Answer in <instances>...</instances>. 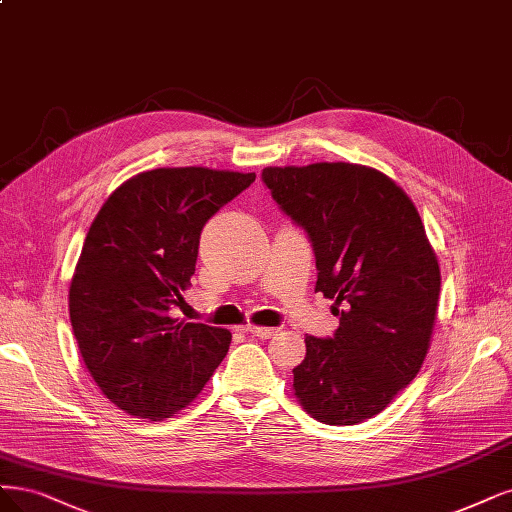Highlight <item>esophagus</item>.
Wrapping results in <instances>:
<instances>
[{"label":"esophagus","mask_w":512,"mask_h":512,"mask_svg":"<svg viewBox=\"0 0 512 512\" xmlns=\"http://www.w3.org/2000/svg\"><path fill=\"white\" fill-rule=\"evenodd\" d=\"M245 332H250L252 337H258V339H271V337H275V328H262V326H252V324H248L243 328Z\"/></svg>","instance_id":"1"}]
</instances>
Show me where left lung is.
I'll list each match as a JSON object with an SVG mask.
<instances>
[{
	"label": "left lung",
	"instance_id": "8db88e82",
	"mask_svg": "<svg viewBox=\"0 0 512 512\" xmlns=\"http://www.w3.org/2000/svg\"><path fill=\"white\" fill-rule=\"evenodd\" d=\"M275 203L305 228L315 292L334 301V337H307L294 373L303 409L328 426L381 413L430 349L440 269L413 201L385 173L354 163L262 169Z\"/></svg>",
	"mask_w": 512,
	"mask_h": 512
}]
</instances>
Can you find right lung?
<instances>
[{
  "label": "right lung",
  "instance_id": "right-lung-1",
  "mask_svg": "<svg viewBox=\"0 0 512 512\" xmlns=\"http://www.w3.org/2000/svg\"><path fill=\"white\" fill-rule=\"evenodd\" d=\"M256 173L167 167L120 184L88 228L69 320L88 373L118 409L163 421L199 396L231 332L169 315L195 275L205 222Z\"/></svg>",
  "mask_w": 512,
  "mask_h": 512
}]
</instances>
